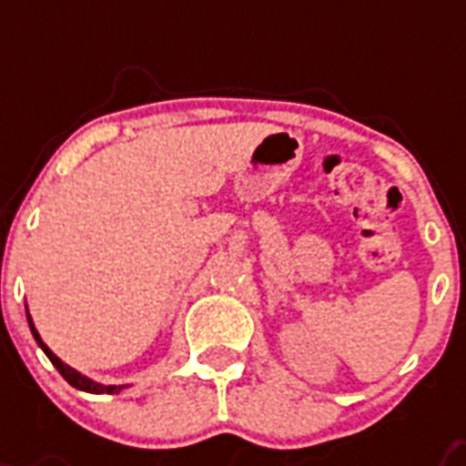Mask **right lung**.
Listing matches in <instances>:
<instances>
[{
    "mask_svg": "<svg viewBox=\"0 0 466 466\" xmlns=\"http://www.w3.org/2000/svg\"><path fill=\"white\" fill-rule=\"evenodd\" d=\"M28 326H31L33 339L38 340V346L43 348V353H46L47 358H50V362H53L55 368H57V372H60V375L65 377V380H67V382L72 384V387H76V390H82V391H89V394H118V391L123 390V387H104V384L91 382V380H86V377H84V375H79L76 370H72V368H69V365H65V362H62L60 358H57V355H55L53 350H50V348L46 346V343H43V339H40L38 331H35V326H33L31 317H28Z\"/></svg>",
    "mask_w": 466,
    "mask_h": 466,
    "instance_id": "add662e5",
    "label": "right lung"
}]
</instances>
